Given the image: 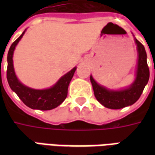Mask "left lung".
I'll return each instance as SVG.
<instances>
[{
    "label": "left lung",
    "instance_id": "left-lung-1",
    "mask_svg": "<svg viewBox=\"0 0 155 155\" xmlns=\"http://www.w3.org/2000/svg\"><path fill=\"white\" fill-rule=\"evenodd\" d=\"M138 51V64L136 77L134 83L126 89L120 91H111L99 84L91 75L94 96L104 107L118 110L134 104L143 92L150 79V70L147 64V54L143 45L134 39Z\"/></svg>",
    "mask_w": 155,
    "mask_h": 155
}]
</instances>
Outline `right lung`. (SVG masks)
Instances as JSON below:
<instances>
[{"mask_svg":"<svg viewBox=\"0 0 155 155\" xmlns=\"http://www.w3.org/2000/svg\"><path fill=\"white\" fill-rule=\"evenodd\" d=\"M25 31L22 33L17 40H15L10 47L7 54V71L6 78L12 91L17 94L22 102L28 107L34 110H50L54 109L65 100L68 93V86L74 75L76 67L59 80L52 87L45 90H35L21 83L16 77L13 66V53L16 45L22 38Z\"/></svg>","mask_w":155,"mask_h":155,"instance_id":"add662e5","label":"right lung"}]
</instances>
